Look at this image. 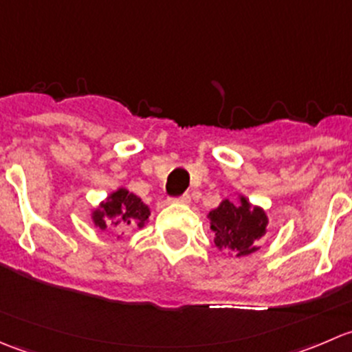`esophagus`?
I'll use <instances>...</instances> for the list:
<instances>
[{
	"instance_id": "1",
	"label": "esophagus",
	"mask_w": 352,
	"mask_h": 352,
	"mask_svg": "<svg viewBox=\"0 0 352 352\" xmlns=\"http://www.w3.org/2000/svg\"><path fill=\"white\" fill-rule=\"evenodd\" d=\"M175 202H180V204H189L190 196H189V194H182V196L175 199Z\"/></svg>"
}]
</instances>
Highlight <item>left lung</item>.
Here are the masks:
<instances>
[{
  "label": "left lung",
  "mask_w": 352,
  "mask_h": 352,
  "mask_svg": "<svg viewBox=\"0 0 352 352\" xmlns=\"http://www.w3.org/2000/svg\"><path fill=\"white\" fill-rule=\"evenodd\" d=\"M214 232V245L219 250H230L235 257L250 255L257 250V243L267 232V214L258 206H252L247 197L239 202L228 199L208 214Z\"/></svg>",
  "instance_id": "1"
}]
</instances>
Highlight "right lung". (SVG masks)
<instances>
[{
  "mask_svg": "<svg viewBox=\"0 0 352 352\" xmlns=\"http://www.w3.org/2000/svg\"><path fill=\"white\" fill-rule=\"evenodd\" d=\"M150 218V208L127 189L120 187L94 209L91 219L97 228L105 230L109 225L122 226L124 230L143 228Z\"/></svg>",
  "mask_w": 352,
  "mask_h": 352,
  "instance_id": "1",
  "label": "right lung"
}]
</instances>
